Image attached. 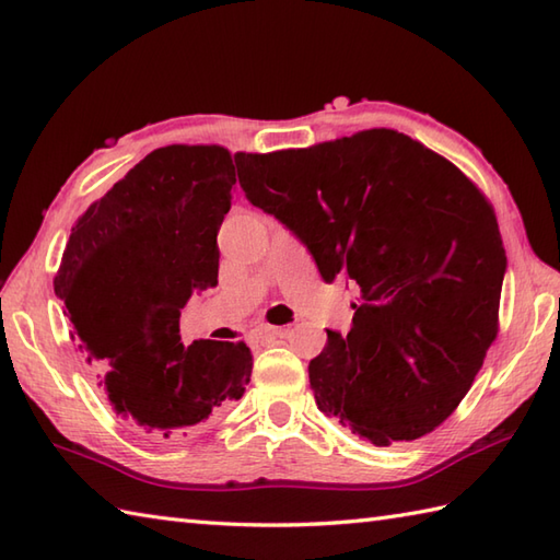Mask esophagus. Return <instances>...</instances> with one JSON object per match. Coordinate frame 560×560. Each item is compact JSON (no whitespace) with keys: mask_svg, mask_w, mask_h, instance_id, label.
<instances>
[{"mask_svg":"<svg viewBox=\"0 0 560 560\" xmlns=\"http://www.w3.org/2000/svg\"><path fill=\"white\" fill-rule=\"evenodd\" d=\"M287 327H271V325H261L255 329V339L267 341V339H277V337H287Z\"/></svg>","mask_w":560,"mask_h":560,"instance_id":"1","label":"esophagus"}]
</instances>
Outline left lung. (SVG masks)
<instances>
[{
  "instance_id": "obj_1",
  "label": "left lung",
  "mask_w": 560,
  "mask_h": 560,
  "mask_svg": "<svg viewBox=\"0 0 560 560\" xmlns=\"http://www.w3.org/2000/svg\"><path fill=\"white\" fill-rule=\"evenodd\" d=\"M253 207L361 291L349 335L307 365L317 409L377 447L416 440L467 395L498 335L508 257L457 165L395 129L311 149L235 153Z\"/></svg>"
}]
</instances>
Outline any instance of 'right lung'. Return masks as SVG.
<instances>
[{
    "instance_id": "right-lung-1",
    "label": "right lung",
    "mask_w": 560,
    "mask_h": 560,
    "mask_svg": "<svg viewBox=\"0 0 560 560\" xmlns=\"http://www.w3.org/2000/svg\"><path fill=\"white\" fill-rule=\"evenodd\" d=\"M235 168L223 147H163L71 229L55 293L113 411L151 440L195 433L241 399L243 341H180V311L217 287Z\"/></svg>"
}]
</instances>
